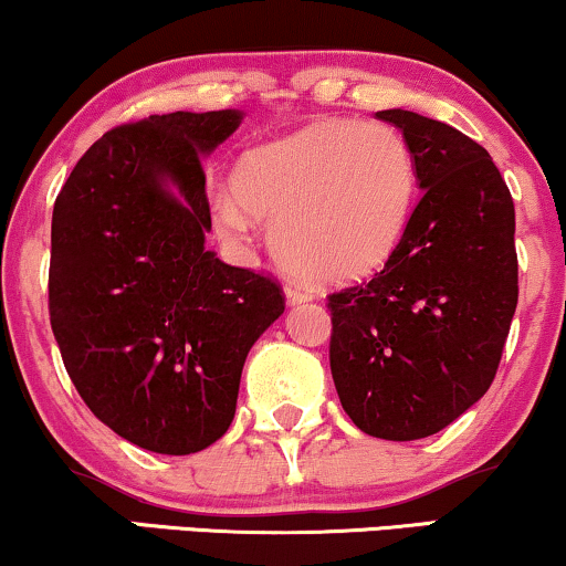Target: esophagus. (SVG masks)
<instances>
[{
    "instance_id": "1",
    "label": "esophagus",
    "mask_w": 566,
    "mask_h": 566,
    "mask_svg": "<svg viewBox=\"0 0 566 566\" xmlns=\"http://www.w3.org/2000/svg\"><path fill=\"white\" fill-rule=\"evenodd\" d=\"M284 297H287L290 305H301V303H311V301H313V295H311L308 290L292 287V284H290L287 290H284Z\"/></svg>"
}]
</instances>
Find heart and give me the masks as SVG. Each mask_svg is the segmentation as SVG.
I'll return each instance as SVG.
<instances>
[{
	"instance_id": "heart-1",
	"label": "heart",
	"mask_w": 566,
	"mask_h": 566,
	"mask_svg": "<svg viewBox=\"0 0 566 566\" xmlns=\"http://www.w3.org/2000/svg\"><path fill=\"white\" fill-rule=\"evenodd\" d=\"M231 197L213 227L240 240L250 218L271 221L276 261L316 284L371 276L403 242L417 197V163L398 128L324 120L258 145L234 163Z\"/></svg>"
}]
</instances>
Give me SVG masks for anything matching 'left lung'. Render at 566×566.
Listing matches in <instances>:
<instances>
[{
    "mask_svg": "<svg viewBox=\"0 0 566 566\" xmlns=\"http://www.w3.org/2000/svg\"><path fill=\"white\" fill-rule=\"evenodd\" d=\"M417 163L419 206L369 282L329 295V366L360 432L430 438L493 382L516 311L514 202L485 147L392 107Z\"/></svg>",
    "mask_w": 566,
    "mask_h": 566,
    "instance_id": "left-lung-1",
    "label": "left lung"
}]
</instances>
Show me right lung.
Masks as SVG:
<instances>
[{
    "label": "right lung",
    "instance_id": "add662e5",
    "mask_svg": "<svg viewBox=\"0 0 566 566\" xmlns=\"http://www.w3.org/2000/svg\"><path fill=\"white\" fill-rule=\"evenodd\" d=\"M242 111L149 115L86 149L54 200L50 318L92 413L153 453L213 446L242 366L284 313L271 279L206 248L202 163Z\"/></svg>",
    "mask_w": 566,
    "mask_h": 566
}]
</instances>
